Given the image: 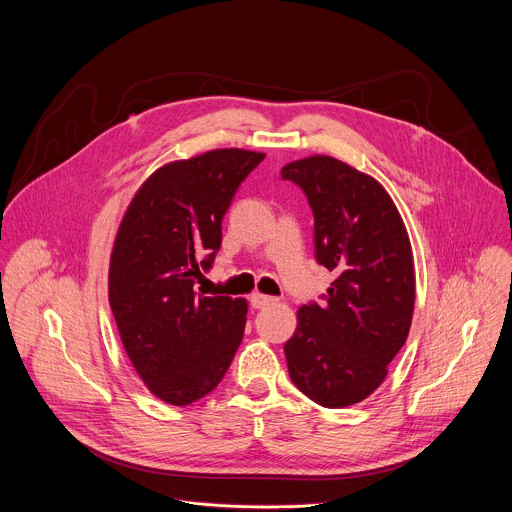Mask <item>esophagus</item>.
I'll return each mask as SVG.
<instances>
[{"mask_svg":"<svg viewBox=\"0 0 512 512\" xmlns=\"http://www.w3.org/2000/svg\"><path fill=\"white\" fill-rule=\"evenodd\" d=\"M275 302H277V300L271 298V296H263V294H253V296H251V306L257 308V310L267 308V306H271V304H275Z\"/></svg>","mask_w":512,"mask_h":512,"instance_id":"esophagus-1","label":"esophagus"}]
</instances>
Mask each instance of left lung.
<instances>
[{"mask_svg": "<svg viewBox=\"0 0 512 512\" xmlns=\"http://www.w3.org/2000/svg\"><path fill=\"white\" fill-rule=\"evenodd\" d=\"M314 212L316 259L336 279L324 304L298 310L283 350L294 385L324 407L367 399L407 340L415 306L413 253L389 192L369 174L310 156L281 168Z\"/></svg>", "mask_w": 512, "mask_h": 512, "instance_id": "8db88e82", "label": "left lung"}]
</instances>
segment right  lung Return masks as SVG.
I'll return each instance as SVG.
<instances>
[{
  "mask_svg": "<svg viewBox=\"0 0 512 512\" xmlns=\"http://www.w3.org/2000/svg\"><path fill=\"white\" fill-rule=\"evenodd\" d=\"M265 154L229 148L158 168L129 202L109 261V304L135 373L158 399L190 405L223 381L247 300L202 296L223 216ZM200 283V281H198Z\"/></svg>",
  "mask_w": 512,
  "mask_h": 512,
  "instance_id": "right-lung-1",
  "label": "right lung"
}]
</instances>
